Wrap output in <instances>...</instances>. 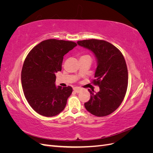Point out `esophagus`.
Listing matches in <instances>:
<instances>
[{
    "label": "esophagus",
    "instance_id": "1",
    "mask_svg": "<svg viewBox=\"0 0 153 153\" xmlns=\"http://www.w3.org/2000/svg\"><path fill=\"white\" fill-rule=\"evenodd\" d=\"M73 91H75L76 92H79L81 91V88L78 87H73Z\"/></svg>",
    "mask_w": 153,
    "mask_h": 153
}]
</instances>
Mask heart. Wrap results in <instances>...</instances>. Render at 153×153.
Listing matches in <instances>:
<instances>
[{"label":"heart","instance_id":"1","mask_svg":"<svg viewBox=\"0 0 153 153\" xmlns=\"http://www.w3.org/2000/svg\"><path fill=\"white\" fill-rule=\"evenodd\" d=\"M82 57H89V55H84V56H82Z\"/></svg>","mask_w":153,"mask_h":153}]
</instances>
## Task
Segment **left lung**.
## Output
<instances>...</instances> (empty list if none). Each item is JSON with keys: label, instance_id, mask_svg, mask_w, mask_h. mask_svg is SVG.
Wrapping results in <instances>:
<instances>
[{"label": "left lung", "instance_id": "8db88e82", "mask_svg": "<svg viewBox=\"0 0 153 153\" xmlns=\"http://www.w3.org/2000/svg\"><path fill=\"white\" fill-rule=\"evenodd\" d=\"M77 43L91 50L98 60L92 83L100 87V91L94 94L88 90L91 98L85 107L95 116H106L121 105L126 93L128 73L124 57L117 48L105 40L85 39Z\"/></svg>", "mask_w": 153, "mask_h": 153}]
</instances>
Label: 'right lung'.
<instances>
[{
    "mask_svg": "<svg viewBox=\"0 0 153 153\" xmlns=\"http://www.w3.org/2000/svg\"><path fill=\"white\" fill-rule=\"evenodd\" d=\"M76 45L73 41L50 39L35 46L26 57L22 88L27 102L38 114L53 117L65 108L73 89L55 86V73L61 71L64 55Z\"/></svg>",
    "mask_w": 153,
    "mask_h": 153,
    "instance_id": "obj_1",
    "label": "right lung"
}]
</instances>
